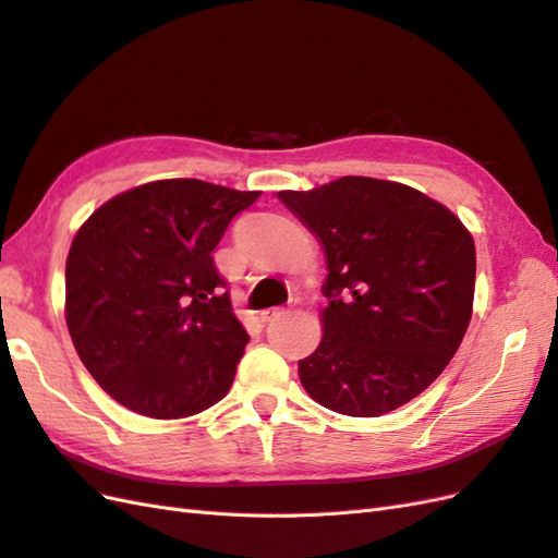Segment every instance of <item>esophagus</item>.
Here are the masks:
<instances>
[{"instance_id":"1","label":"esophagus","mask_w":558,"mask_h":558,"mask_svg":"<svg viewBox=\"0 0 558 558\" xmlns=\"http://www.w3.org/2000/svg\"><path fill=\"white\" fill-rule=\"evenodd\" d=\"M284 313H288V308H266V311H262V320L270 323V320L284 316Z\"/></svg>"}]
</instances>
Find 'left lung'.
<instances>
[{"mask_svg": "<svg viewBox=\"0 0 558 558\" xmlns=\"http://www.w3.org/2000/svg\"><path fill=\"white\" fill-rule=\"evenodd\" d=\"M278 197L327 256L325 335L299 379L313 401L379 417L432 384L471 320L474 240L450 209L403 183L344 177Z\"/></svg>", "mask_w": 558, "mask_h": 558, "instance_id": "obj_1", "label": "left lung"}]
</instances>
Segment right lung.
<instances>
[{
	"mask_svg": "<svg viewBox=\"0 0 558 558\" xmlns=\"http://www.w3.org/2000/svg\"><path fill=\"white\" fill-rule=\"evenodd\" d=\"M259 195L153 181L108 199L77 231L65 323L80 361L120 405L179 420L231 389L250 335L211 252Z\"/></svg>",
	"mask_w": 558,
	"mask_h": 558,
	"instance_id": "right-lung-1",
	"label": "right lung"
}]
</instances>
